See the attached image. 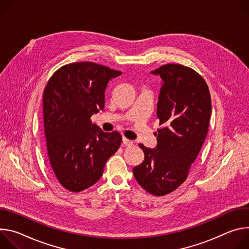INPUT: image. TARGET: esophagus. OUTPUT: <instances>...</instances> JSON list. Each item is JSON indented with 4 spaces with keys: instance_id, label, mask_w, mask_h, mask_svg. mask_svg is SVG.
I'll use <instances>...</instances> for the list:
<instances>
[{
    "instance_id": "esophagus-1",
    "label": "esophagus",
    "mask_w": 249,
    "mask_h": 249,
    "mask_svg": "<svg viewBox=\"0 0 249 249\" xmlns=\"http://www.w3.org/2000/svg\"><path fill=\"white\" fill-rule=\"evenodd\" d=\"M123 144L124 145H126V146H130L133 144V142L127 139H125V137H123Z\"/></svg>"
}]
</instances>
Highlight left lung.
Segmentation results:
<instances>
[{
  "label": "left lung",
  "instance_id": "obj_1",
  "mask_svg": "<svg viewBox=\"0 0 249 249\" xmlns=\"http://www.w3.org/2000/svg\"><path fill=\"white\" fill-rule=\"evenodd\" d=\"M151 73L162 79L156 112L162 127L155 148L140 144L144 160L132 172L145 191L164 196L187 179L206 140L212 102L206 81L192 68L166 64Z\"/></svg>",
  "mask_w": 249,
  "mask_h": 249
}]
</instances>
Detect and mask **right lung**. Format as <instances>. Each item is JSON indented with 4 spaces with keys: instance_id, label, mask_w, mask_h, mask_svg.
Masks as SVG:
<instances>
[{
    "instance_id": "add662e5",
    "label": "right lung",
    "mask_w": 249,
    "mask_h": 249,
    "mask_svg": "<svg viewBox=\"0 0 249 249\" xmlns=\"http://www.w3.org/2000/svg\"><path fill=\"white\" fill-rule=\"evenodd\" d=\"M121 71L94 62H77L55 72L43 93L46 149L52 170L68 191L96 184L105 164L122 143L118 131L104 132L91 117L105 107V91Z\"/></svg>"
}]
</instances>
